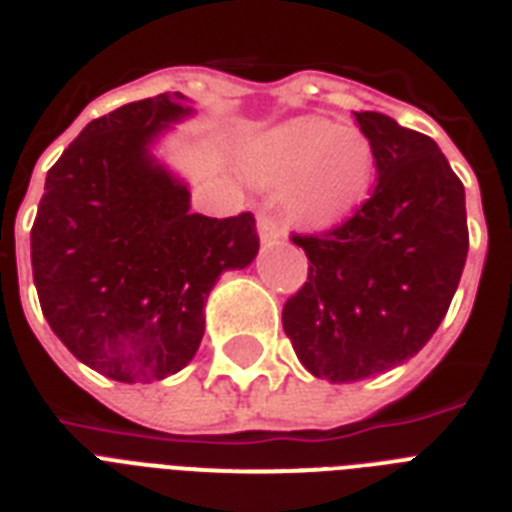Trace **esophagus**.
Listing matches in <instances>:
<instances>
[{
    "instance_id": "obj_1",
    "label": "esophagus",
    "mask_w": 512,
    "mask_h": 512,
    "mask_svg": "<svg viewBox=\"0 0 512 512\" xmlns=\"http://www.w3.org/2000/svg\"><path fill=\"white\" fill-rule=\"evenodd\" d=\"M257 231H260V239L263 244H279L284 239V228L279 225V220L271 215H257Z\"/></svg>"
}]
</instances>
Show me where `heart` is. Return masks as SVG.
Listing matches in <instances>:
<instances>
[{
	"label": "heart",
	"mask_w": 512,
	"mask_h": 512,
	"mask_svg": "<svg viewBox=\"0 0 512 512\" xmlns=\"http://www.w3.org/2000/svg\"><path fill=\"white\" fill-rule=\"evenodd\" d=\"M249 177L284 188L289 212L308 223H335L366 199L374 148L356 127L300 116L273 127L247 148Z\"/></svg>",
	"instance_id": "heart-1"
}]
</instances>
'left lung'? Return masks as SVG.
<instances>
[{
	"mask_svg": "<svg viewBox=\"0 0 512 512\" xmlns=\"http://www.w3.org/2000/svg\"><path fill=\"white\" fill-rule=\"evenodd\" d=\"M377 185L342 223L292 233L308 281L281 311L313 377L356 382L420 353L444 321L468 257L465 185L436 140L390 116L356 114Z\"/></svg>",
	"mask_w": 512,
	"mask_h": 512,
	"instance_id": "1",
	"label": "left lung"
}]
</instances>
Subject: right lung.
Listing matches in <instances>:
<instances>
[{"label": "right lung", "mask_w": 512, "mask_h": 512, "mask_svg": "<svg viewBox=\"0 0 512 512\" xmlns=\"http://www.w3.org/2000/svg\"><path fill=\"white\" fill-rule=\"evenodd\" d=\"M183 95L92 119L52 164L31 228V268L50 329L119 382L180 372L204 337L217 276L255 260V215L191 212L185 185L148 156Z\"/></svg>", "instance_id": "add662e5"}]
</instances>
